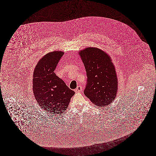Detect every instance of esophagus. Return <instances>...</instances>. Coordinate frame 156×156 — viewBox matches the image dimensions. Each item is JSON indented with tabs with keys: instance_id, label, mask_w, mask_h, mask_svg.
Wrapping results in <instances>:
<instances>
[{
	"instance_id": "34e87169",
	"label": "esophagus",
	"mask_w": 156,
	"mask_h": 156,
	"mask_svg": "<svg viewBox=\"0 0 156 156\" xmlns=\"http://www.w3.org/2000/svg\"><path fill=\"white\" fill-rule=\"evenodd\" d=\"M82 90V86H78L76 89V93H80Z\"/></svg>"
}]
</instances>
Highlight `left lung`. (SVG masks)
Returning <instances> with one entry per match:
<instances>
[{
    "instance_id": "1",
    "label": "left lung",
    "mask_w": 156,
    "mask_h": 156,
    "mask_svg": "<svg viewBox=\"0 0 156 156\" xmlns=\"http://www.w3.org/2000/svg\"><path fill=\"white\" fill-rule=\"evenodd\" d=\"M85 67V95L95 105L106 106L115 99L118 80L110 57L97 48L87 47L79 53Z\"/></svg>"
}]
</instances>
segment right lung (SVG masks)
Returning a JSON list of instances; mask_svg holds the SVG:
<instances>
[{"label":"right lung","instance_id":"obj_1","mask_svg":"<svg viewBox=\"0 0 156 156\" xmlns=\"http://www.w3.org/2000/svg\"><path fill=\"white\" fill-rule=\"evenodd\" d=\"M63 54L57 51L48 53L38 62L34 72L35 99L42 108L53 115L65 112L75 93L54 73Z\"/></svg>","mask_w":156,"mask_h":156}]
</instances>
